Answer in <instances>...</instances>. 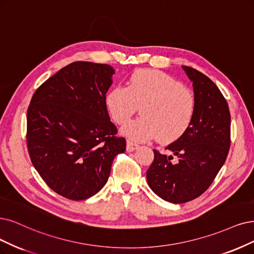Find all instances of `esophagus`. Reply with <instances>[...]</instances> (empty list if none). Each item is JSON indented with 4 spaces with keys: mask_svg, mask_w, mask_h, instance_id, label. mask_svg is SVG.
<instances>
[{
    "mask_svg": "<svg viewBox=\"0 0 254 254\" xmlns=\"http://www.w3.org/2000/svg\"><path fill=\"white\" fill-rule=\"evenodd\" d=\"M139 147V145L133 141H130V140H127V152H133L135 149H137Z\"/></svg>",
    "mask_w": 254,
    "mask_h": 254,
    "instance_id": "obj_1",
    "label": "esophagus"
}]
</instances>
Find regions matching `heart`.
I'll use <instances>...</instances> for the list:
<instances>
[{
  "instance_id": "1",
  "label": "heart",
  "mask_w": 254,
  "mask_h": 254,
  "mask_svg": "<svg viewBox=\"0 0 254 254\" xmlns=\"http://www.w3.org/2000/svg\"><path fill=\"white\" fill-rule=\"evenodd\" d=\"M113 121L124 125L140 107L141 117L127 122L121 133L136 141L157 137L162 143L180 139L190 127L196 111L193 93L158 70H137L127 87H113L106 96Z\"/></svg>"
}]
</instances>
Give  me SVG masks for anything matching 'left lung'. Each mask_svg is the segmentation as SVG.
Masks as SVG:
<instances>
[{
  "mask_svg": "<svg viewBox=\"0 0 254 254\" xmlns=\"http://www.w3.org/2000/svg\"><path fill=\"white\" fill-rule=\"evenodd\" d=\"M192 81L196 111L189 130L165 148L178 157L154 149L146 172L151 190L161 199L182 204L200 196L211 185L230 147V112L215 83L205 74L183 65Z\"/></svg>",
  "mask_w": 254,
  "mask_h": 254,
  "instance_id": "obj_1",
  "label": "left lung"
}]
</instances>
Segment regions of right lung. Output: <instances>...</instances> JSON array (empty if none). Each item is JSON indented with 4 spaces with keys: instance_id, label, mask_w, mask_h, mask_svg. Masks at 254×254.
Returning <instances> with one entry per match:
<instances>
[{
    "instance_id": "right-lung-1",
    "label": "right lung",
    "mask_w": 254,
    "mask_h": 254,
    "mask_svg": "<svg viewBox=\"0 0 254 254\" xmlns=\"http://www.w3.org/2000/svg\"><path fill=\"white\" fill-rule=\"evenodd\" d=\"M111 65L75 62L37 88L27 110V148L50 189L86 200L107 183L114 158L126 151L110 120L106 94Z\"/></svg>"
}]
</instances>
